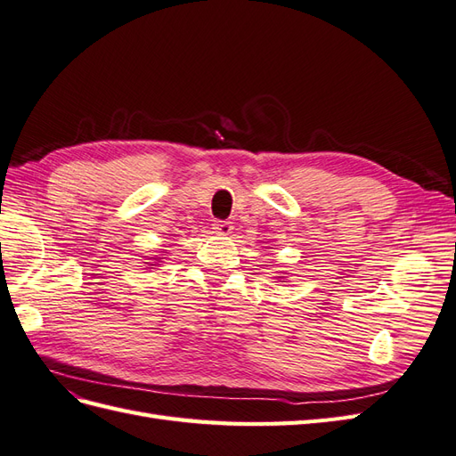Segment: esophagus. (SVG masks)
I'll use <instances>...</instances> for the list:
<instances>
[{
  "instance_id": "34e87169",
  "label": "esophagus",
  "mask_w": 456,
  "mask_h": 456,
  "mask_svg": "<svg viewBox=\"0 0 456 456\" xmlns=\"http://www.w3.org/2000/svg\"><path fill=\"white\" fill-rule=\"evenodd\" d=\"M213 230H215V233H218V236H230L233 226H232V223H226V220H218V223L213 224Z\"/></svg>"
}]
</instances>
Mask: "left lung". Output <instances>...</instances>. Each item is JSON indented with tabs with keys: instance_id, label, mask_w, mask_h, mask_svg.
I'll use <instances>...</instances> for the list:
<instances>
[{
	"instance_id": "obj_1",
	"label": "left lung",
	"mask_w": 456,
	"mask_h": 456,
	"mask_svg": "<svg viewBox=\"0 0 456 456\" xmlns=\"http://www.w3.org/2000/svg\"><path fill=\"white\" fill-rule=\"evenodd\" d=\"M278 280H285V278H283V275H278Z\"/></svg>"
}]
</instances>
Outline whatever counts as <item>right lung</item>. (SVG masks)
<instances>
[{
    "instance_id": "right-lung-1",
    "label": "right lung",
    "mask_w": 456,
    "mask_h": 456,
    "mask_svg": "<svg viewBox=\"0 0 456 456\" xmlns=\"http://www.w3.org/2000/svg\"><path fill=\"white\" fill-rule=\"evenodd\" d=\"M161 258H165V256H161V255H156V256H150V258H146L148 262H144V265L148 266V268H156L159 262H161Z\"/></svg>"
}]
</instances>
